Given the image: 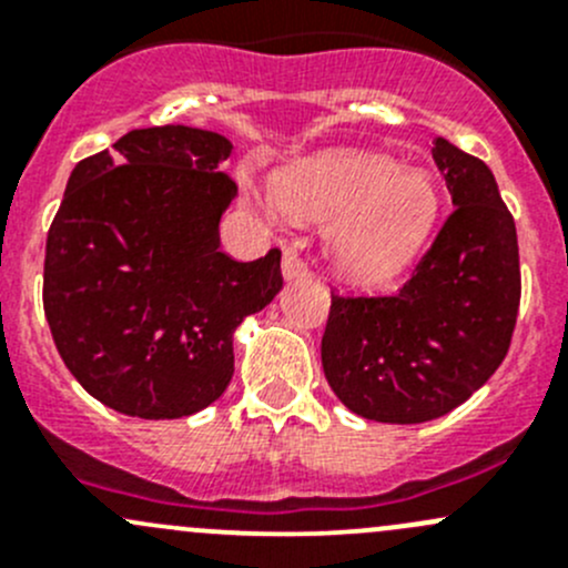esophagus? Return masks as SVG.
<instances>
[{
  "mask_svg": "<svg viewBox=\"0 0 568 568\" xmlns=\"http://www.w3.org/2000/svg\"><path fill=\"white\" fill-rule=\"evenodd\" d=\"M283 274H285V280L305 277V274H307V263L302 261L300 252H296V250L288 247L283 252Z\"/></svg>",
  "mask_w": 568,
  "mask_h": 568,
  "instance_id": "34e87169",
  "label": "esophagus"
}]
</instances>
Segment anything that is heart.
I'll use <instances>...</instances> for the list:
<instances>
[{
    "instance_id": "1",
    "label": "heart",
    "mask_w": 568,
    "mask_h": 568,
    "mask_svg": "<svg viewBox=\"0 0 568 568\" xmlns=\"http://www.w3.org/2000/svg\"><path fill=\"white\" fill-rule=\"evenodd\" d=\"M280 200L300 220L335 222L329 250L348 280L379 285L404 272L432 239L443 211L437 181L390 156L335 151L294 170Z\"/></svg>"
}]
</instances>
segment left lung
<instances>
[{
	"label": "left lung",
	"mask_w": 568,
	"mask_h": 568,
	"mask_svg": "<svg viewBox=\"0 0 568 568\" xmlns=\"http://www.w3.org/2000/svg\"><path fill=\"white\" fill-rule=\"evenodd\" d=\"M456 209L398 294L332 291L321 365L337 398L379 423L448 415L500 368L523 277L511 211L480 159L432 148Z\"/></svg>",
	"instance_id": "obj_1"
}]
</instances>
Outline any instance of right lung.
Instances as JSON below:
<instances>
[{
	"label": "right lung",
	"mask_w": 568,
	"mask_h": 568,
	"mask_svg": "<svg viewBox=\"0 0 568 568\" xmlns=\"http://www.w3.org/2000/svg\"><path fill=\"white\" fill-rule=\"evenodd\" d=\"M233 145L151 125L82 159L49 227L43 311L79 385L109 409L173 420L214 404L233 376V332L283 288L280 250H220L236 183Z\"/></svg>",
	"instance_id": "obj_1"
}]
</instances>
